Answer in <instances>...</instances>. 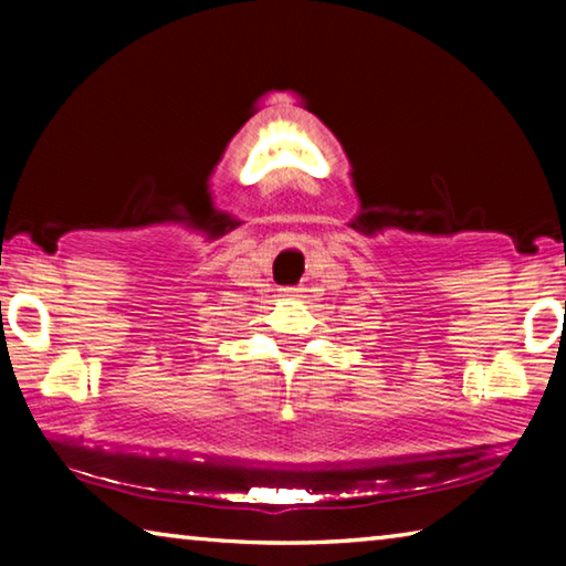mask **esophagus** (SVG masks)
<instances>
[{"instance_id":"obj_1","label":"esophagus","mask_w":566,"mask_h":566,"mask_svg":"<svg viewBox=\"0 0 566 566\" xmlns=\"http://www.w3.org/2000/svg\"><path fill=\"white\" fill-rule=\"evenodd\" d=\"M284 294L286 296H302V286H286Z\"/></svg>"}]
</instances>
